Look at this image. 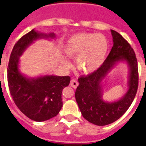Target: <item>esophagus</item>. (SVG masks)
<instances>
[{
    "instance_id": "obj_1",
    "label": "esophagus",
    "mask_w": 146,
    "mask_h": 146,
    "mask_svg": "<svg viewBox=\"0 0 146 146\" xmlns=\"http://www.w3.org/2000/svg\"><path fill=\"white\" fill-rule=\"evenodd\" d=\"M78 85H79V82L76 80H72L70 81V86L73 87V89H76L78 86Z\"/></svg>"
}]
</instances>
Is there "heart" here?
Returning a JSON list of instances; mask_svg holds the SVG:
<instances>
[{
    "label": "heart",
    "instance_id": "heart-1",
    "mask_svg": "<svg viewBox=\"0 0 146 146\" xmlns=\"http://www.w3.org/2000/svg\"><path fill=\"white\" fill-rule=\"evenodd\" d=\"M109 48L108 40L102 34L80 33L74 34L66 42L64 51L70 57H76V66L84 73L96 72L102 66ZM65 66L70 62L64 60Z\"/></svg>",
    "mask_w": 146,
    "mask_h": 146
}]
</instances>
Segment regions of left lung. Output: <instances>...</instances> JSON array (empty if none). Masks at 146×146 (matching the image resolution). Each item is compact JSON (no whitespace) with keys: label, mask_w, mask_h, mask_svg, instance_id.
Returning <instances> with one entry per match:
<instances>
[{"label":"left lung","mask_w":146,"mask_h":146,"mask_svg":"<svg viewBox=\"0 0 146 146\" xmlns=\"http://www.w3.org/2000/svg\"><path fill=\"white\" fill-rule=\"evenodd\" d=\"M111 35L113 44L106 60L96 72L78 79L80 85L75 92L83 117L97 126L110 124L122 117L131 105L138 89V64L133 49L117 32L111 30ZM123 60L127 62L130 68L129 89L117 102H104L100 82L115 64Z\"/></svg>","instance_id":"left-lung-1"}]
</instances>
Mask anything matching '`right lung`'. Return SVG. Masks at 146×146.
I'll list each match as a JSON object with an SVG mask.
<instances>
[{"label": "right lung", "instance_id": "right-lung-1", "mask_svg": "<svg viewBox=\"0 0 146 146\" xmlns=\"http://www.w3.org/2000/svg\"><path fill=\"white\" fill-rule=\"evenodd\" d=\"M54 37V33L47 35L33 29L15 44L8 64V86L13 102L22 113L38 122L58 114L63 106L62 91L69 86L70 77L53 75L26 77L19 70V57L35 40Z\"/></svg>", "mask_w": 146, "mask_h": 146}]
</instances>
